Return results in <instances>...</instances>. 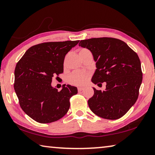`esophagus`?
Segmentation results:
<instances>
[{"label": "esophagus", "instance_id": "1", "mask_svg": "<svg viewBox=\"0 0 155 155\" xmlns=\"http://www.w3.org/2000/svg\"><path fill=\"white\" fill-rule=\"evenodd\" d=\"M84 90V87H78V91H81L82 90Z\"/></svg>", "mask_w": 155, "mask_h": 155}]
</instances>
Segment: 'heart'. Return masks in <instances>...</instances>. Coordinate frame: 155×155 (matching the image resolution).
Returning a JSON list of instances; mask_svg holds the SVG:
<instances>
[{
    "label": "heart",
    "mask_w": 155,
    "mask_h": 155,
    "mask_svg": "<svg viewBox=\"0 0 155 155\" xmlns=\"http://www.w3.org/2000/svg\"><path fill=\"white\" fill-rule=\"evenodd\" d=\"M84 50V49H82ZM90 78V74L85 71H75L68 78V82L73 85H83L87 82Z\"/></svg>",
    "instance_id": "heart-1"
}]
</instances>
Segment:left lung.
Masks as SVG:
<instances>
[{
	"instance_id": "8db88e82",
	"label": "left lung",
	"mask_w": 155,
	"mask_h": 155,
	"mask_svg": "<svg viewBox=\"0 0 155 155\" xmlns=\"http://www.w3.org/2000/svg\"><path fill=\"white\" fill-rule=\"evenodd\" d=\"M79 46L90 50L96 70L91 78L104 91L94 89L88 105L94 114L107 120H117L127 114L137 101L142 82L141 62L136 52L124 41L112 38L81 40Z\"/></svg>"
}]
</instances>
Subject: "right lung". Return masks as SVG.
<instances>
[{
    "mask_svg": "<svg viewBox=\"0 0 155 155\" xmlns=\"http://www.w3.org/2000/svg\"><path fill=\"white\" fill-rule=\"evenodd\" d=\"M79 42L51 41L31 46L15 68L14 90L20 107L35 121L46 124L55 122L67 114L70 98L77 88L64 85L59 91L51 86L52 78L64 72L66 54Z\"/></svg>",
    "mask_w": 155,
    "mask_h": 155,
    "instance_id": "right-lung-1",
    "label": "right lung"
}]
</instances>
